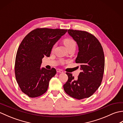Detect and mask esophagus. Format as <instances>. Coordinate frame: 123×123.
<instances>
[{
  "label": "esophagus",
  "mask_w": 123,
  "mask_h": 123,
  "mask_svg": "<svg viewBox=\"0 0 123 123\" xmlns=\"http://www.w3.org/2000/svg\"><path fill=\"white\" fill-rule=\"evenodd\" d=\"M56 72H58V73H63V70H61V69H56Z\"/></svg>",
  "instance_id": "1"
}]
</instances>
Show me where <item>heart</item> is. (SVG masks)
<instances>
[{
  "label": "heart",
  "instance_id": "heart-1",
  "mask_svg": "<svg viewBox=\"0 0 123 123\" xmlns=\"http://www.w3.org/2000/svg\"><path fill=\"white\" fill-rule=\"evenodd\" d=\"M64 44L67 48L68 47L72 46V45H75V42L74 40H72L71 38H66L63 41Z\"/></svg>",
  "mask_w": 123,
  "mask_h": 123
}]
</instances>
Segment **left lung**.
Here are the masks:
<instances>
[{
	"instance_id": "left-lung-1",
	"label": "left lung",
	"mask_w": 123,
	"mask_h": 123,
	"mask_svg": "<svg viewBox=\"0 0 123 123\" xmlns=\"http://www.w3.org/2000/svg\"><path fill=\"white\" fill-rule=\"evenodd\" d=\"M68 33L78 45L75 62L80 64L81 72L77 80L71 74L66 73L68 80L63 88L68 95L80 100L92 95L100 86L105 67L104 53L100 42L91 34L73 30Z\"/></svg>"
}]
</instances>
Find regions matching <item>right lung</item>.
Here are the masks:
<instances>
[{"instance_id":"add662e5","label":"right lung","mask_w":123,"mask_h":123,"mask_svg":"<svg viewBox=\"0 0 123 123\" xmlns=\"http://www.w3.org/2000/svg\"><path fill=\"white\" fill-rule=\"evenodd\" d=\"M67 32L38 28L28 34L20 43L16 56L15 77L20 89L30 97L40 96L48 90L49 80L56 71L41 68L42 60L50 56L54 44Z\"/></svg>"}]
</instances>
